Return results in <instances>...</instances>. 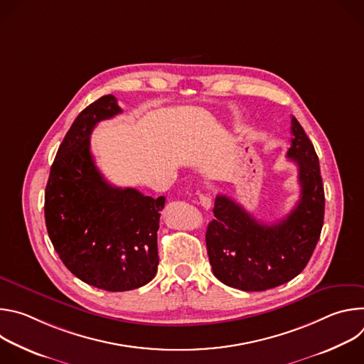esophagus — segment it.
Returning <instances> with one entry per match:
<instances>
[{
	"label": "esophagus",
	"instance_id": "obj_1",
	"mask_svg": "<svg viewBox=\"0 0 364 364\" xmlns=\"http://www.w3.org/2000/svg\"><path fill=\"white\" fill-rule=\"evenodd\" d=\"M198 201H200V204L204 207L205 210H207V209H210V207H212V198H210L209 196H203V194H200V196H198Z\"/></svg>",
	"mask_w": 364,
	"mask_h": 364
}]
</instances>
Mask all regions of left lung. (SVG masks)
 I'll use <instances>...</instances> for the list:
<instances>
[{
  "label": "left lung",
  "instance_id": "obj_1",
  "mask_svg": "<svg viewBox=\"0 0 364 364\" xmlns=\"http://www.w3.org/2000/svg\"><path fill=\"white\" fill-rule=\"evenodd\" d=\"M287 157L298 166L301 196L278 223L264 225L233 198L219 194L205 246L215 277L242 291H267L294 279L306 267L324 223V187L313 142L292 117Z\"/></svg>",
  "mask_w": 364,
  "mask_h": 364
}]
</instances>
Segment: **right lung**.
<instances>
[{"label": "right lung", "instance_id": "1", "mask_svg": "<svg viewBox=\"0 0 364 364\" xmlns=\"http://www.w3.org/2000/svg\"><path fill=\"white\" fill-rule=\"evenodd\" d=\"M105 95L85 108L60 144L44 193L48 237L65 267L80 281L111 292L148 284L159 268L157 230L166 197L119 188L99 173L90 134L121 114Z\"/></svg>", "mask_w": 364, "mask_h": 364}]
</instances>
